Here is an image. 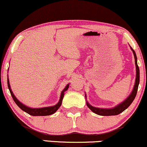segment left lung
<instances>
[{
	"label": "left lung",
	"instance_id": "8db88e82",
	"mask_svg": "<svg viewBox=\"0 0 147 147\" xmlns=\"http://www.w3.org/2000/svg\"><path fill=\"white\" fill-rule=\"evenodd\" d=\"M131 49L133 51L134 53V58H135V63H136V82L135 84H134V87L133 89L132 92L131 93V94L128 96V98H126L122 102L117 105L115 107L112 109H101V108H96L94 107L91 106V105H89V103L87 102V105L90 109L94 113H96V114L100 115H104V116H108V115H115L120 114V113L123 112L125 109H127V108L130 106L131 104L133 102V101L135 99L136 94H137L138 91V85L140 83V69L137 63V56H136V52L134 51V50L131 47ZM86 97V96H85Z\"/></svg>",
	"mask_w": 147,
	"mask_h": 147
}]
</instances>
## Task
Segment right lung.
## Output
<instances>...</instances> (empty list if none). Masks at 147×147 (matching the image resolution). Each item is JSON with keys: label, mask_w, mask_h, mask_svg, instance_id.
<instances>
[{"label": "right lung", "mask_w": 147, "mask_h": 147, "mask_svg": "<svg viewBox=\"0 0 147 147\" xmlns=\"http://www.w3.org/2000/svg\"><path fill=\"white\" fill-rule=\"evenodd\" d=\"M7 85H8L9 89L10 94L11 95V97L13 98V101L15 102L16 104L18 105L19 107L21 109L22 111L26 112V113H27L29 115H34V116H45V115H49L53 114V113H54L55 112L59 109L60 107L61 106L63 98L64 97V95H65L64 93H65V91H66L67 89H68L69 84H67L66 87H65V89H63V91L61 92L59 102H58V104L54 105V106L47 107H42V108H30L29 107L25 106V105H23L22 103L20 102L16 98L14 95H13V92H12L11 89V87H10L9 81L8 78H7Z\"/></svg>", "instance_id": "add662e5"}]
</instances>
